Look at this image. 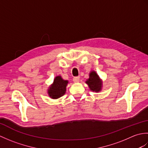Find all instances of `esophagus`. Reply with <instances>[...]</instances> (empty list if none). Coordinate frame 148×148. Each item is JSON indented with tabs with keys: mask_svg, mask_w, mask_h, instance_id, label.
I'll list each match as a JSON object with an SVG mask.
<instances>
[{
	"mask_svg": "<svg viewBox=\"0 0 148 148\" xmlns=\"http://www.w3.org/2000/svg\"><path fill=\"white\" fill-rule=\"evenodd\" d=\"M73 81L74 83H78L79 81V76H76L73 77Z\"/></svg>",
	"mask_w": 148,
	"mask_h": 148,
	"instance_id": "obj_1",
	"label": "esophagus"
}]
</instances>
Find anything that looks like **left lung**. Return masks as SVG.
<instances>
[{"label":"left lung","instance_id":"8db88e82","mask_svg":"<svg viewBox=\"0 0 148 148\" xmlns=\"http://www.w3.org/2000/svg\"><path fill=\"white\" fill-rule=\"evenodd\" d=\"M86 83L88 84L90 90L93 92H98L101 90L102 82L100 81V78L95 71L91 72L90 74V78Z\"/></svg>","mask_w":148,"mask_h":148}]
</instances>
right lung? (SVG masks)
Here are the masks:
<instances>
[{
  "label": "right lung",
  "mask_w": 148,
  "mask_h": 148,
  "mask_svg": "<svg viewBox=\"0 0 148 148\" xmlns=\"http://www.w3.org/2000/svg\"><path fill=\"white\" fill-rule=\"evenodd\" d=\"M68 81L64 80L61 76H56L52 85L48 90V94L52 99H58L65 93Z\"/></svg>",
  "instance_id": "1"
}]
</instances>
